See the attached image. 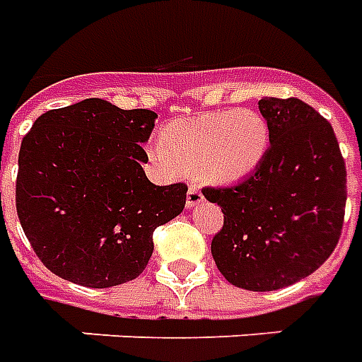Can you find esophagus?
I'll list each match as a JSON object with an SVG mask.
<instances>
[{
  "label": "esophagus",
  "mask_w": 362,
  "mask_h": 362,
  "mask_svg": "<svg viewBox=\"0 0 362 362\" xmlns=\"http://www.w3.org/2000/svg\"><path fill=\"white\" fill-rule=\"evenodd\" d=\"M203 199H205V197H203L199 186L192 184L188 189V195H186V205H188V207H195V205H199Z\"/></svg>",
  "instance_id": "obj_1"
}]
</instances>
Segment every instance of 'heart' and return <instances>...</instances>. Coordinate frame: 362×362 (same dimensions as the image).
<instances>
[{"label":"heart","mask_w":362,"mask_h":362,"mask_svg":"<svg viewBox=\"0 0 362 362\" xmlns=\"http://www.w3.org/2000/svg\"><path fill=\"white\" fill-rule=\"evenodd\" d=\"M270 127L249 109H222L170 120L163 127L153 159L168 170H189L211 182H240L263 165Z\"/></svg>","instance_id":"heart-1"}]
</instances>
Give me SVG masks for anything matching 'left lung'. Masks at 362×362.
Returning a JSON list of instances; mask_svg holds the SVG:
<instances>
[{
  "label": "left lung",
  "mask_w": 362,
  "mask_h": 362,
  "mask_svg": "<svg viewBox=\"0 0 362 362\" xmlns=\"http://www.w3.org/2000/svg\"><path fill=\"white\" fill-rule=\"evenodd\" d=\"M270 127L263 165L234 186H205L224 224L211 242L216 269L235 288L272 291L313 274L341 235L347 173L334 128L297 98H264Z\"/></svg>",
  "instance_id": "1"
}]
</instances>
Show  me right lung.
<instances>
[{"mask_svg": "<svg viewBox=\"0 0 362 362\" xmlns=\"http://www.w3.org/2000/svg\"><path fill=\"white\" fill-rule=\"evenodd\" d=\"M157 115L92 98L36 119L18 151L15 202L34 253L86 288L138 278L157 226L180 215L188 186H155L141 163Z\"/></svg>", "mask_w": 362, "mask_h": 362, "instance_id": "obj_1", "label": "right lung"}]
</instances>
